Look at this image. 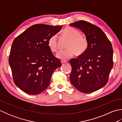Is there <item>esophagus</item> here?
<instances>
[{
    "mask_svg": "<svg viewBox=\"0 0 122 122\" xmlns=\"http://www.w3.org/2000/svg\"><path fill=\"white\" fill-rule=\"evenodd\" d=\"M66 61H64V60H61V63L62 64H63V63H65L66 62Z\"/></svg>",
    "mask_w": 122,
    "mask_h": 122,
    "instance_id": "1",
    "label": "esophagus"
}]
</instances>
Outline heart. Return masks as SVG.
Masks as SVG:
<instances>
[{"mask_svg":"<svg viewBox=\"0 0 122 122\" xmlns=\"http://www.w3.org/2000/svg\"><path fill=\"white\" fill-rule=\"evenodd\" d=\"M62 35L69 40L66 46L67 49L60 51L56 54V58L66 60L73 56L74 53L76 56H81L87 50L89 46L88 40L85 36L81 35L78 30L71 28H66L62 31ZM48 46L52 52L57 51L58 40L56 35L52 36L49 39Z\"/></svg>","mask_w":122,"mask_h":122,"instance_id":"obj_1","label":"heart"}]
</instances>
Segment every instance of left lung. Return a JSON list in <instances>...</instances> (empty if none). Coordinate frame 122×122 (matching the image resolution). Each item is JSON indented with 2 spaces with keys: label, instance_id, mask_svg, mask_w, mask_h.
<instances>
[{
  "label": "left lung",
  "instance_id": "8db88e82",
  "mask_svg": "<svg viewBox=\"0 0 122 122\" xmlns=\"http://www.w3.org/2000/svg\"><path fill=\"white\" fill-rule=\"evenodd\" d=\"M70 25L81 30L89 42L84 54L70 60V82L80 92H94L108 81L113 66L112 44L101 29L89 22L80 20Z\"/></svg>",
  "mask_w": 122,
  "mask_h": 122
}]
</instances>
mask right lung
<instances>
[{
    "mask_svg": "<svg viewBox=\"0 0 122 122\" xmlns=\"http://www.w3.org/2000/svg\"><path fill=\"white\" fill-rule=\"evenodd\" d=\"M61 29V25H35L13 41L9 63L15 83L22 91L37 95L50 84L52 74L61 62L52 53L48 41Z\"/></svg>",
    "mask_w": 122,
    "mask_h": 122,
    "instance_id": "add662e5",
    "label": "right lung"
}]
</instances>
